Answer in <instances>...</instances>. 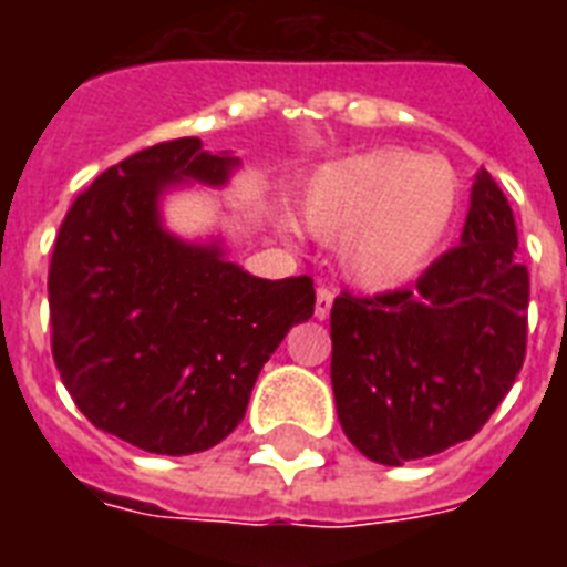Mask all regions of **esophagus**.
I'll return each instance as SVG.
<instances>
[{"label": "esophagus", "mask_w": 567, "mask_h": 567, "mask_svg": "<svg viewBox=\"0 0 567 567\" xmlns=\"http://www.w3.org/2000/svg\"><path fill=\"white\" fill-rule=\"evenodd\" d=\"M332 302H336V291H329V288H318V300H315V318L327 320L329 311H332Z\"/></svg>", "instance_id": "obj_1"}]
</instances>
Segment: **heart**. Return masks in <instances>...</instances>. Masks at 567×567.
<instances>
[{
    "label": "heart",
    "instance_id": "1",
    "mask_svg": "<svg viewBox=\"0 0 567 567\" xmlns=\"http://www.w3.org/2000/svg\"><path fill=\"white\" fill-rule=\"evenodd\" d=\"M462 208L456 167L441 155L379 146L311 173L300 217L336 240L341 274L368 291L414 282L444 252Z\"/></svg>",
    "mask_w": 567,
    "mask_h": 567
}]
</instances>
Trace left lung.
I'll use <instances>...</instances> for the list:
<instances>
[{
  "instance_id": "8db88e82",
  "label": "left lung",
  "mask_w": 567,
  "mask_h": 567,
  "mask_svg": "<svg viewBox=\"0 0 567 567\" xmlns=\"http://www.w3.org/2000/svg\"><path fill=\"white\" fill-rule=\"evenodd\" d=\"M492 173L471 188L458 247L414 288L332 302V391L364 456L400 467L483 430L527 353L529 276Z\"/></svg>"
}]
</instances>
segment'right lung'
I'll list each match as a JSON object with an SVG mask.
<instances>
[{"instance_id": "1", "label": "right lung", "mask_w": 567, "mask_h": 567, "mask_svg": "<svg viewBox=\"0 0 567 567\" xmlns=\"http://www.w3.org/2000/svg\"><path fill=\"white\" fill-rule=\"evenodd\" d=\"M238 167L199 137L155 144L96 176L58 231V373L96 430L146 453L220 444L288 329L315 315L309 276L258 279L226 258L220 238L185 240L164 226L171 190L223 188Z\"/></svg>"}]
</instances>
